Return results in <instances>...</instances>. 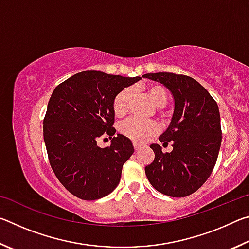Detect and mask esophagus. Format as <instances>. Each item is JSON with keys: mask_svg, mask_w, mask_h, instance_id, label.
<instances>
[{"mask_svg": "<svg viewBox=\"0 0 249 249\" xmlns=\"http://www.w3.org/2000/svg\"><path fill=\"white\" fill-rule=\"evenodd\" d=\"M134 148H135V150H140L141 145H138V144H136V142H134Z\"/></svg>", "mask_w": 249, "mask_h": 249, "instance_id": "esophagus-1", "label": "esophagus"}]
</instances>
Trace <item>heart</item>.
<instances>
[{
  "label": "heart",
  "instance_id": "obj_1",
  "mask_svg": "<svg viewBox=\"0 0 249 249\" xmlns=\"http://www.w3.org/2000/svg\"><path fill=\"white\" fill-rule=\"evenodd\" d=\"M145 90L147 95L156 105V112L160 116H165V105L168 102V92L165 87L160 86V84H150V86L146 87ZM132 90L128 88H125L116 94L114 100H113V111H114L116 116L122 117L127 114L130 107V102H132ZM120 130L124 136L128 137L129 140L138 142V144H142L148 138L157 134L158 125L154 121H142L132 117V119L126 120L122 123Z\"/></svg>",
  "mask_w": 249,
  "mask_h": 249
}]
</instances>
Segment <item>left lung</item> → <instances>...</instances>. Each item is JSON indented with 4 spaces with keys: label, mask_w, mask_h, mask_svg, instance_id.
I'll return each mask as SVG.
<instances>
[{
    "label": "left lung",
    "mask_w": 249,
    "mask_h": 249,
    "mask_svg": "<svg viewBox=\"0 0 249 249\" xmlns=\"http://www.w3.org/2000/svg\"><path fill=\"white\" fill-rule=\"evenodd\" d=\"M142 77L162 83L171 91L175 111L169 127L159 141L172 142L171 153L151 144L155 159L145 167L147 179L162 195L182 197L203 185L215 166L222 142L217 103L191 77L171 72L146 73Z\"/></svg>",
    "instance_id": "left-lung-1"
}]
</instances>
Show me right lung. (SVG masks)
I'll return each instance as SVG.
<instances>
[{
	"label": "right lung",
	"instance_id": "right-lung-1",
	"mask_svg": "<svg viewBox=\"0 0 249 249\" xmlns=\"http://www.w3.org/2000/svg\"><path fill=\"white\" fill-rule=\"evenodd\" d=\"M140 79L87 70L59 84L50 96L44 119L49 163L61 184L79 199H101L119 184L134 147L123 135L113 136V100ZM105 136L112 140L111 146L101 149L96 141Z\"/></svg>",
	"mask_w": 249,
	"mask_h": 249
}]
</instances>
